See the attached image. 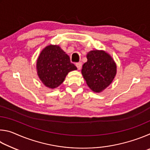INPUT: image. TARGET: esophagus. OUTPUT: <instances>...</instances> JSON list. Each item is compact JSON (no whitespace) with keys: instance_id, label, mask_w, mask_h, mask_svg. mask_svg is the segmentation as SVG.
<instances>
[{"instance_id":"obj_1","label":"esophagus","mask_w":150,"mask_h":150,"mask_svg":"<svg viewBox=\"0 0 150 150\" xmlns=\"http://www.w3.org/2000/svg\"><path fill=\"white\" fill-rule=\"evenodd\" d=\"M76 67H77V69L79 70H80L81 69V67H82V63L81 62H78L76 63Z\"/></svg>"}]
</instances>
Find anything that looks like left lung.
<instances>
[{
	"label": "left lung",
	"instance_id": "obj_1",
	"mask_svg": "<svg viewBox=\"0 0 150 150\" xmlns=\"http://www.w3.org/2000/svg\"><path fill=\"white\" fill-rule=\"evenodd\" d=\"M87 62L81 73L87 85L95 93L102 92L111 84L116 74V65L108 53L92 50L87 55Z\"/></svg>",
	"mask_w": 150,
	"mask_h": 150
}]
</instances>
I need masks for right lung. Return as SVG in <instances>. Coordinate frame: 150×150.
Here are the masks:
<instances>
[{"instance_id":"add662e5","label":"right lung","mask_w":150,"mask_h":150,"mask_svg":"<svg viewBox=\"0 0 150 150\" xmlns=\"http://www.w3.org/2000/svg\"><path fill=\"white\" fill-rule=\"evenodd\" d=\"M38 75L43 84L55 88L62 84L68 73L77 70L70 58L59 45H50L40 53L36 62Z\"/></svg>"}]
</instances>
